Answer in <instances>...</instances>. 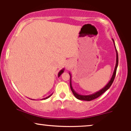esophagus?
<instances>
[{"mask_svg": "<svg viewBox=\"0 0 131 131\" xmlns=\"http://www.w3.org/2000/svg\"><path fill=\"white\" fill-rule=\"evenodd\" d=\"M67 67H70V65H69V64H68V65L67 66Z\"/></svg>", "mask_w": 131, "mask_h": 131, "instance_id": "34e87169", "label": "esophagus"}]
</instances>
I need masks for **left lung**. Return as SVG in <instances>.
Listing matches in <instances>:
<instances>
[{"label":"left lung","mask_w":131,"mask_h":131,"mask_svg":"<svg viewBox=\"0 0 131 131\" xmlns=\"http://www.w3.org/2000/svg\"><path fill=\"white\" fill-rule=\"evenodd\" d=\"M113 41L114 42V45H115V50L116 52V65L115 67V70H114L113 73L112 77L111 78V79L110 80V81L108 82V84H106L103 88H102V89H100V91L96 92H95L94 94H91V95H80L79 94H78L77 92H76V91L73 89V87H72V84H71V74L70 73H69L70 76V88H71V90L73 94H74V95L75 96L76 99H79V100H85V101H91V100H94V99H95L97 98H98L99 97H100L102 94H103L105 92H106L107 91L108 89L110 88V86L112 85V83L113 82L114 79H115V76H116V70L117 68H118V52H117V50L116 48L115 44V41H114L113 39H112Z\"/></svg>","instance_id":"1"}]
</instances>
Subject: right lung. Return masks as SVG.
<instances>
[{
	"label": "right lung",
	"mask_w": 131,
	"mask_h": 131,
	"mask_svg": "<svg viewBox=\"0 0 131 131\" xmlns=\"http://www.w3.org/2000/svg\"><path fill=\"white\" fill-rule=\"evenodd\" d=\"M64 69L63 68V69H62V70H61L60 71H59V73H58V77H60V76H61V74H62L63 73V72H64ZM52 95V94H51V95H49V96H48V97H46V98H43V99H42V100H43H43H46V99H48V98H49V97H50V96Z\"/></svg>",
	"instance_id": "1"
}]
</instances>
